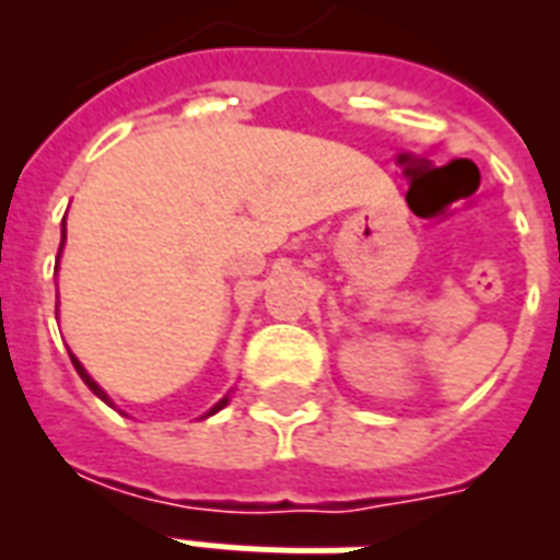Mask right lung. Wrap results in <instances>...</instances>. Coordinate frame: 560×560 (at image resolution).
Returning <instances> with one entry per match:
<instances>
[{
  "label": "right lung",
  "instance_id": "obj_1",
  "mask_svg": "<svg viewBox=\"0 0 560 560\" xmlns=\"http://www.w3.org/2000/svg\"><path fill=\"white\" fill-rule=\"evenodd\" d=\"M63 241H66V218H63ZM63 241H60V249H63ZM57 258H60V253H57ZM69 358H72V354H69ZM72 363H74V369H78V374H81V381H83V383H86V386H90V389H92V392H95V395H98V398H101V400H107V404H109V398H107V392L101 389L98 383L92 381L90 374H86V369H83V366H81V360H78V358H72ZM226 404H229V395H223V398H220V400H218V404H214V407H211V409H209V412H206V416H202V418H209V416H214V412H220V409L226 407ZM109 407H113V404H109Z\"/></svg>",
  "mask_w": 560,
  "mask_h": 560
}]
</instances>
